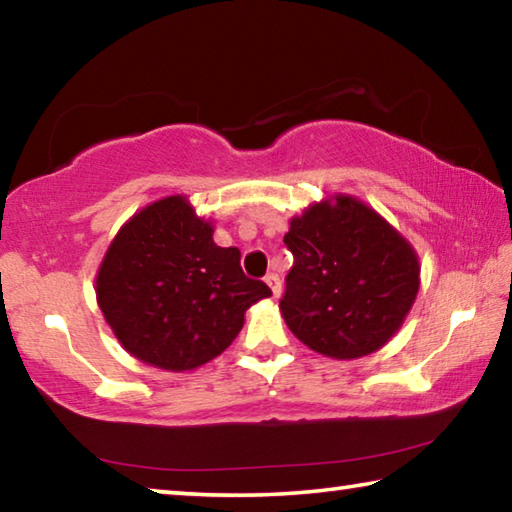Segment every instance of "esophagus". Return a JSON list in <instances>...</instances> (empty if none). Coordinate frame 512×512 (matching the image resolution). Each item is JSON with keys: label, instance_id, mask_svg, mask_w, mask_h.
Instances as JSON below:
<instances>
[{"label": "esophagus", "instance_id": "obj_1", "mask_svg": "<svg viewBox=\"0 0 512 512\" xmlns=\"http://www.w3.org/2000/svg\"><path fill=\"white\" fill-rule=\"evenodd\" d=\"M266 284L268 287H271V291H273V298H280V293H282V282H280V277H277L275 273H268L266 277Z\"/></svg>", "mask_w": 512, "mask_h": 512}]
</instances>
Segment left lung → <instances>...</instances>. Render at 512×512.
I'll use <instances>...</instances> for the list:
<instances>
[{
    "label": "left lung",
    "instance_id": "1",
    "mask_svg": "<svg viewBox=\"0 0 512 512\" xmlns=\"http://www.w3.org/2000/svg\"><path fill=\"white\" fill-rule=\"evenodd\" d=\"M293 253L282 318L298 339L332 359H359L393 339L420 289L413 246L352 196L293 216Z\"/></svg>",
    "mask_w": 512,
    "mask_h": 512
}]
</instances>
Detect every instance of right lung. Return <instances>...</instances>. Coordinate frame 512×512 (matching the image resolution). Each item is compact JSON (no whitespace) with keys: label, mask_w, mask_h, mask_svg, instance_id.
Returning a JSON list of instances; mask_svg holds the SVG:
<instances>
[{"label":"right lung","mask_w":512,"mask_h":512,"mask_svg":"<svg viewBox=\"0 0 512 512\" xmlns=\"http://www.w3.org/2000/svg\"><path fill=\"white\" fill-rule=\"evenodd\" d=\"M212 232L185 196H167L121 225L103 257V318L149 366L183 372L219 357L244 327L246 309L271 296L241 271L239 248L216 246Z\"/></svg>","instance_id":"add662e5"}]
</instances>
